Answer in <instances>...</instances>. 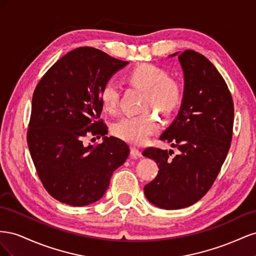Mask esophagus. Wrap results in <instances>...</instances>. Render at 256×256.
<instances>
[{
  "label": "esophagus",
  "instance_id": "obj_1",
  "mask_svg": "<svg viewBox=\"0 0 256 256\" xmlns=\"http://www.w3.org/2000/svg\"><path fill=\"white\" fill-rule=\"evenodd\" d=\"M130 154L136 159L142 157V152L138 148H136V147H130Z\"/></svg>",
  "mask_w": 256,
  "mask_h": 256
}]
</instances>
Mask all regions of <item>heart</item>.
Wrapping results in <instances>:
<instances>
[{"label":"heart","instance_id":"heart-1","mask_svg":"<svg viewBox=\"0 0 256 256\" xmlns=\"http://www.w3.org/2000/svg\"><path fill=\"white\" fill-rule=\"evenodd\" d=\"M127 81L136 88L145 90L142 110L156 109L170 118L180 108L182 99L180 83L170 76L166 69L152 64H141L134 67L126 74ZM100 102L106 111L115 112L118 108L120 88L112 81L106 82L99 90ZM160 128L157 115L144 112L140 115L122 116L112 127V134L130 144L142 145Z\"/></svg>","mask_w":256,"mask_h":256}]
</instances>
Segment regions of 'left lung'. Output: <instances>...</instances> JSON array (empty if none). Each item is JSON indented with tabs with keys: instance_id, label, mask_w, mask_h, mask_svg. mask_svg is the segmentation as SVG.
<instances>
[{
	"instance_id": "left-lung-1",
	"label": "left lung",
	"mask_w": 256,
	"mask_h": 256,
	"mask_svg": "<svg viewBox=\"0 0 256 256\" xmlns=\"http://www.w3.org/2000/svg\"><path fill=\"white\" fill-rule=\"evenodd\" d=\"M178 60L184 76L182 104L160 140L180 152L175 156L173 150L157 147L143 152L159 168L156 178L145 184V196L162 209L188 207L206 194L220 172L233 136L234 102L222 76L198 52L186 50Z\"/></svg>"
}]
</instances>
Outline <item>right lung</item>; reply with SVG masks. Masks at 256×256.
Returning <instances> with one entry per match:
<instances>
[{
  "label": "right lung",
  "mask_w": 256,
  "mask_h": 256,
  "mask_svg": "<svg viewBox=\"0 0 256 256\" xmlns=\"http://www.w3.org/2000/svg\"><path fill=\"white\" fill-rule=\"evenodd\" d=\"M127 64L102 50L76 48L53 64L36 85L28 145L44 189L60 203L81 207L97 202L128 157L125 142L106 136L99 97L100 88ZM88 134L104 136V142L84 146Z\"/></svg>",
  "instance_id": "1"
}]
</instances>
